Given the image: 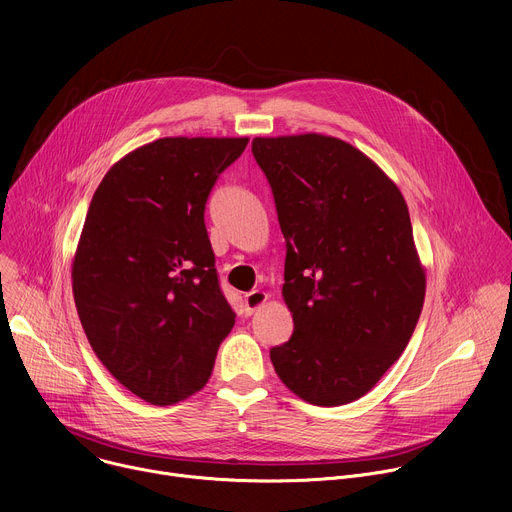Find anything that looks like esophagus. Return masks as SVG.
<instances>
[{
	"mask_svg": "<svg viewBox=\"0 0 512 512\" xmlns=\"http://www.w3.org/2000/svg\"><path fill=\"white\" fill-rule=\"evenodd\" d=\"M265 302H267V294H265V291H261V289L249 291V294H245V298H243V314H245V316H251V314H253L257 308H261Z\"/></svg>",
	"mask_w": 512,
	"mask_h": 512,
	"instance_id": "1",
	"label": "esophagus"
}]
</instances>
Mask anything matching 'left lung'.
<instances>
[{"label":"left lung","mask_w":512,"mask_h":512,"mask_svg":"<svg viewBox=\"0 0 512 512\" xmlns=\"http://www.w3.org/2000/svg\"><path fill=\"white\" fill-rule=\"evenodd\" d=\"M251 152L273 192L294 316V334L269 350L273 369L312 405L356 401L401 356L423 308L403 194L336 137H255Z\"/></svg>","instance_id":"8db88e82"}]
</instances>
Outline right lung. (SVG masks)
Returning <instances> with one entry per match:
<instances>
[{"label":"right lung","mask_w":512,"mask_h":512,"mask_svg":"<svg viewBox=\"0 0 512 512\" xmlns=\"http://www.w3.org/2000/svg\"><path fill=\"white\" fill-rule=\"evenodd\" d=\"M247 143L164 137L117 162L93 194L72 265L77 312L107 371L152 405L202 389L235 326L204 210Z\"/></svg>","instance_id":"1"}]
</instances>
